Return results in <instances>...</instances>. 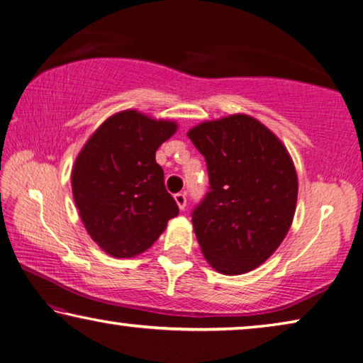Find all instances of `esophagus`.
I'll list each match as a JSON object with an SVG mask.
<instances>
[{
    "label": "esophagus",
    "instance_id": "esophagus-1",
    "mask_svg": "<svg viewBox=\"0 0 363 363\" xmlns=\"http://www.w3.org/2000/svg\"><path fill=\"white\" fill-rule=\"evenodd\" d=\"M174 200H176V203H177V206L181 208V210H184V208H186V205H187L186 194H182V192L174 194Z\"/></svg>",
    "mask_w": 363,
    "mask_h": 363
}]
</instances>
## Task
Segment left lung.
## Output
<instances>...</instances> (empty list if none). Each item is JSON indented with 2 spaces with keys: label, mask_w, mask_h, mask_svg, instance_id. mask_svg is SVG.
<instances>
[{
  "label": "left lung",
  "mask_w": 363,
  "mask_h": 363,
  "mask_svg": "<svg viewBox=\"0 0 363 363\" xmlns=\"http://www.w3.org/2000/svg\"><path fill=\"white\" fill-rule=\"evenodd\" d=\"M205 157L210 189L192 210L206 261L227 275L253 270L279 248L296 210L298 177L284 144L248 115L187 133Z\"/></svg>",
  "instance_id": "left-lung-1"
}]
</instances>
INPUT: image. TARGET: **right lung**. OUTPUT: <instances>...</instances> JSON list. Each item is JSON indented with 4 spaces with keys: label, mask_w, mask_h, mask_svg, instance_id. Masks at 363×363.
I'll return each instance as SVG.
<instances>
[{
    "label": "right lung",
    "mask_w": 363,
    "mask_h": 363,
    "mask_svg": "<svg viewBox=\"0 0 363 363\" xmlns=\"http://www.w3.org/2000/svg\"><path fill=\"white\" fill-rule=\"evenodd\" d=\"M176 128L125 110L104 121L79 152L72 171L73 199L86 230L108 255L143 253L179 214L155 160Z\"/></svg>",
    "instance_id": "1"
}]
</instances>
